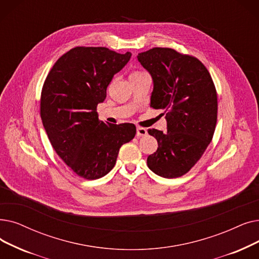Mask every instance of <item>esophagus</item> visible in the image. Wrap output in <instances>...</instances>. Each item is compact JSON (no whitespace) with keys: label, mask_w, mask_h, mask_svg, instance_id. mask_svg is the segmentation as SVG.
I'll use <instances>...</instances> for the list:
<instances>
[{"label":"esophagus","mask_w":259,"mask_h":259,"mask_svg":"<svg viewBox=\"0 0 259 259\" xmlns=\"http://www.w3.org/2000/svg\"><path fill=\"white\" fill-rule=\"evenodd\" d=\"M147 134V130L142 127H138L137 128V137L141 138V137H145Z\"/></svg>","instance_id":"esophagus-1"}]
</instances>
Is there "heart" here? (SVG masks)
Listing matches in <instances>:
<instances>
[{"mask_svg": "<svg viewBox=\"0 0 259 259\" xmlns=\"http://www.w3.org/2000/svg\"><path fill=\"white\" fill-rule=\"evenodd\" d=\"M141 74H144L143 72H133L130 76H138V75H141Z\"/></svg>", "mask_w": 259, "mask_h": 259, "instance_id": "b5f03b06", "label": "heart"}]
</instances>
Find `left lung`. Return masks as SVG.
Listing matches in <instances>:
<instances>
[{"mask_svg": "<svg viewBox=\"0 0 259 259\" xmlns=\"http://www.w3.org/2000/svg\"><path fill=\"white\" fill-rule=\"evenodd\" d=\"M138 60L153 80L150 107L165 110L167 120L166 132L148 130L159 147L147 165L160 177H181L200 160L215 132V84L199 59L172 49L153 48L139 54Z\"/></svg>", "mask_w": 259, "mask_h": 259, "instance_id": "8db88e82", "label": "left lung"}]
</instances>
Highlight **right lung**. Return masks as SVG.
<instances>
[{"label":"right lung","instance_id":"obj_1","mask_svg":"<svg viewBox=\"0 0 259 259\" xmlns=\"http://www.w3.org/2000/svg\"><path fill=\"white\" fill-rule=\"evenodd\" d=\"M130 58V52L77 47L56 61L44 81L43 127L61 160L83 179L106 176L114 167L121 145L136 137L133 123H105L96 111L112 78Z\"/></svg>","mask_w":259,"mask_h":259}]
</instances>
